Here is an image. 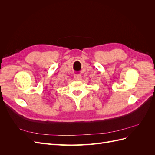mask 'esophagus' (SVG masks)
Returning <instances> with one entry per match:
<instances>
[{
  "label": "esophagus",
  "mask_w": 155,
  "mask_h": 155,
  "mask_svg": "<svg viewBox=\"0 0 155 155\" xmlns=\"http://www.w3.org/2000/svg\"><path fill=\"white\" fill-rule=\"evenodd\" d=\"M74 79H76V80H80L81 79V76L80 74H76L74 76Z\"/></svg>",
  "instance_id": "obj_1"
}]
</instances>
